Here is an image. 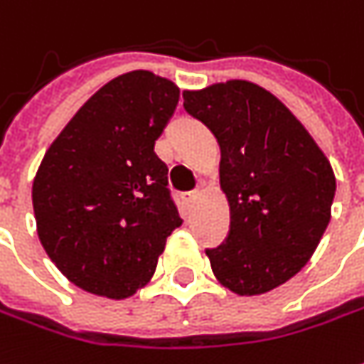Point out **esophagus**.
<instances>
[{"label": "esophagus", "mask_w": 364, "mask_h": 364, "mask_svg": "<svg viewBox=\"0 0 364 364\" xmlns=\"http://www.w3.org/2000/svg\"><path fill=\"white\" fill-rule=\"evenodd\" d=\"M197 195H199V189H195V191H187V193H183V199H185L187 203H191Z\"/></svg>", "instance_id": "1"}]
</instances>
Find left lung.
<instances>
[{"label": "left lung", "instance_id": "8db88e82", "mask_svg": "<svg viewBox=\"0 0 364 364\" xmlns=\"http://www.w3.org/2000/svg\"><path fill=\"white\" fill-rule=\"evenodd\" d=\"M185 110L215 134L230 235L205 254L237 296L266 294L308 264L331 221L336 179L304 124L247 80L183 92Z\"/></svg>", "mask_w": 364, "mask_h": 364}]
</instances>
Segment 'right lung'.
<instances>
[{"mask_svg": "<svg viewBox=\"0 0 364 364\" xmlns=\"http://www.w3.org/2000/svg\"><path fill=\"white\" fill-rule=\"evenodd\" d=\"M179 86L149 70L105 84L50 144L32 187L38 237L78 288L122 300L146 286L183 220L155 141Z\"/></svg>", "mask_w": 364, "mask_h": 364, "instance_id": "add662e5", "label": "right lung"}]
</instances>
